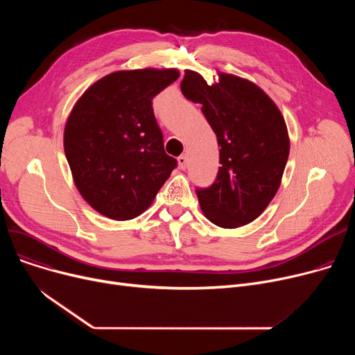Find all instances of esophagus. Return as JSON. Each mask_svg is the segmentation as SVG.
Here are the masks:
<instances>
[{
    "mask_svg": "<svg viewBox=\"0 0 355 355\" xmlns=\"http://www.w3.org/2000/svg\"><path fill=\"white\" fill-rule=\"evenodd\" d=\"M187 164H189L187 155H180L178 157V165H180L181 170H185V168H187Z\"/></svg>",
    "mask_w": 355,
    "mask_h": 355,
    "instance_id": "esophagus-1",
    "label": "esophagus"
}]
</instances>
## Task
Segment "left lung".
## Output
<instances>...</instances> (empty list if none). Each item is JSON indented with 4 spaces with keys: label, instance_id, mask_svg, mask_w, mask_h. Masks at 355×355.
Listing matches in <instances>:
<instances>
[{
    "label": "left lung",
    "instance_id": "obj_1",
    "mask_svg": "<svg viewBox=\"0 0 355 355\" xmlns=\"http://www.w3.org/2000/svg\"><path fill=\"white\" fill-rule=\"evenodd\" d=\"M182 95L200 103L220 145V166L210 187L197 189L201 210L216 226L240 227L275 197L289 157L285 119L266 93L249 80L220 74L207 85L187 70Z\"/></svg>",
    "mask_w": 355,
    "mask_h": 355
}]
</instances>
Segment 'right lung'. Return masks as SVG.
Wrapping results in <instances>:
<instances>
[{"label": "right lung", "instance_id": "add662e5", "mask_svg": "<svg viewBox=\"0 0 355 355\" xmlns=\"http://www.w3.org/2000/svg\"><path fill=\"white\" fill-rule=\"evenodd\" d=\"M178 76L174 69L115 71L74 105L64 153L78 190L101 214L114 220L139 216L177 166L165 154L153 99Z\"/></svg>", "mask_w": 355, "mask_h": 355}]
</instances>
